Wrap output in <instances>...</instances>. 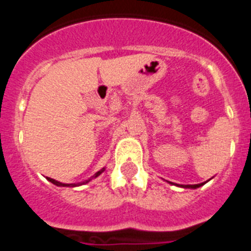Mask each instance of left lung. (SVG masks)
<instances>
[{
	"instance_id": "obj_1",
	"label": "left lung",
	"mask_w": 251,
	"mask_h": 251,
	"mask_svg": "<svg viewBox=\"0 0 251 251\" xmlns=\"http://www.w3.org/2000/svg\"><path fill=\"white\" fill-rule=\"evenodd\" d=\"M202 185H205V183H199V185H177L179 186V187H183V188H197V187H201Z\"/></svg>"
}]
</instances>
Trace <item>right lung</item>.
<instances>
[{
    "instance_id": "add662e5",
    "label": "right lung",
    "mask_w": 251,
    "mask_h": 251,
    "mask_svg": "<svg viewBox=\"0 0 251 251\" xmlns=\"http://www.w3.org/2000/svg\"><path fill=\"white\" fill-rule=\"evenodd\" d=\"M104 170H105V168H101L100 171H98V172H97V174H95L94 176L92 177V178H95V177H98L100 174H103ZM92 178L86 179V181H83V182H79V183H63V182H59V181H56V179H54V178H50V177H48V181H50V182H51V183H54V185L60 186V187H75V186L85 185V183L89 182V181H90V179H92Z\"/></svg>"
}]
</instances>
